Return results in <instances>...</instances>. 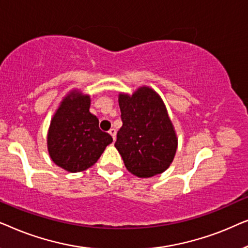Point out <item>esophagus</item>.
Listing matches in <instances>:
<instances>
[{
	"label": "esophagus",
	"instance_id": "1",
	"mask_svg": "<svg viewBox=\"0 0 248 248\" xmlns=\"http://www.w3.org/2000/svg\"><path fill=\"white\" fill-rule=\"evenodd\" d=\"M109 134L111 135V137H113V139L115 140V137H116V130H115V128H110Z\"/></svg>",
	"mask_w": 248,
	"mask_h": 248
}]
</instances>
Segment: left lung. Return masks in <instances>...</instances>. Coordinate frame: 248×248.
Wrapping results in <instances>:
<instances>
[{
    "instance_id": "1",
    "label": "left lung",
    "mask_w": 248,
    "mask_h": 248,
    "mask_svg": "<svg viewBox=\"0 0 248 248\" xmlns=\"http://www.w3.org/2000/svg\"><path fill=\"white\" fill-rule=\"evenodd\" d=\"M121 120L115 147L125 167L138 177L161 174L171 164L177 139L160 97L150 88L120 94Z\"/></svg>"
}]
</instances>
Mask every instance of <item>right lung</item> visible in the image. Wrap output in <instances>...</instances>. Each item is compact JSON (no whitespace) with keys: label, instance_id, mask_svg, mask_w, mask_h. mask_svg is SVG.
I'll return each instance as SVG.
<instances>
[{"label":"right lung","instance_id":"1","mask_svg":"<svg viewBox=\"0 0 248 248\" xmlns=\"http://www.w3.org/2000/svg\"><path fill=\"white\" fill-rule=\"evenodd\" d=\"M90 97L71 93L53 117L47 137L52 160L70 172L86 170L97 162L113 138L99 128L89 111Z\"/></svg>","mask_w":248,"mask_h":248}]
</instances>
